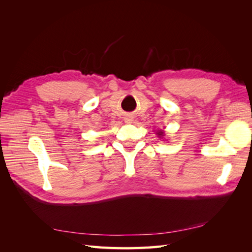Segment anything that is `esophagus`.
I'll return each mask as SVG.
<instances>
[{"instance_id":"obj_1","label":"esophagus","mask_w":252,"mask_h":252,"mask_svg":"<svg viewBox=\"0 0 252 252\" xmlns=\"http://www.w3.org/2000/svg\"><path fill=\"white\" fill-rule=\"evenodd\" d=\"M125 122H126L127 124H130V123H132V119L130 117H126L125 118Z\"/></svg>"}]
</instances>
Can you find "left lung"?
<instances>
[{
  "label": "left lung",
  "mask_w": 252,
  "mask_h": 252,
  "mask_svg": "<svg viewBox=\"0 0 252 252\" xmlns=\"http://www.w3.org/2000/svg\"><path fill=\"white\" fill-rule=\"evenodd\" d=\"M157 133H158V138H163V136L165 135L164 132H163V130H158Z\"/></svg>",
  "instance_id": "8db88e82"
}]
</instances>
